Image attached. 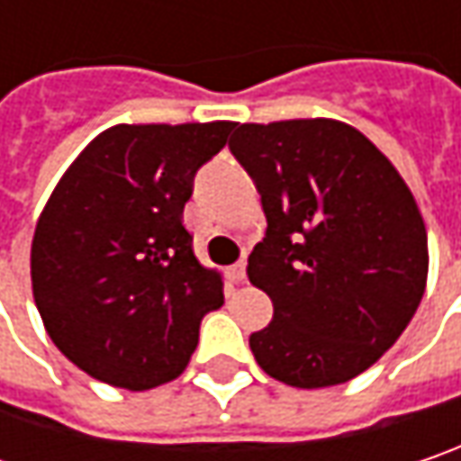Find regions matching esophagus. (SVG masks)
I'll use <instances>...</instances> for the list:
<instances>
[{
  "instance_id": "obj_1",
  "label": "esophagus",
  "mask_w": 461,
  "mask_h": 461,
  "mask_svg": "<svg viewBox=\"0 0 461 461\" xmlns=\"http://www.w3.org/2000/svg\"><path fill=\"white\" fill-rule=\"evenodd\" d=\"M228 278L233 280V283H244V278H247V262L241 259V262L230 265L228 267Z\"/></svg>"
}]
</instances>
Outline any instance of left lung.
I'll return each instance as SVG.
<instances>
[{
  "instance_id": "left-lung-1",
  "label": "left lung",
  "mask_w": 461,
  "mask_h": 461,
  "mask_svg": "<svg viewBox=\"0 0 461 461\" xmlns=\"http://www.w3.org/2000/svg\"><path fill=\"white\" fill-rule=\"evenodd\" d=\"M262 196L265 239L247 276L273 302L249 336L257 365L285 385L357 378L396 344L428 280V233L410 185L341 120L244 122L230 139Z\"/></svg>"
}]
</instances>
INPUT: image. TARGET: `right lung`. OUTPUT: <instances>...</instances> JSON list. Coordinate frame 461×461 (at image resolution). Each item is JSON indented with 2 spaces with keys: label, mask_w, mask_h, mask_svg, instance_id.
Wrapping results in <instances>:
<instances>
[{
  "label": "right lung",
  "mask_w": 461,
  "mask_h": 461,
  "mask_svg": "<svg viewBox=\"0 0 461 461\" xmlns=\"http://www.w3.org/2000/svg\"><path fill=\"white\" fill-rule=\"evenodd\" d=\"M233 125H113L54 185L31 244L33 299L54 346L91 378L128 391L176 380L202 317L222 307L183 207Z\"/></svg>",
  "instance_id": "add662e5"
}]
</instances>
